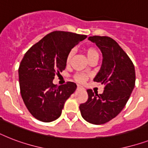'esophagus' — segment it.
Listing matches in <instances>:
<instances>
[{"label": "esophagus", "mask_w": 148, "mask_h": 148, "mask_svg": "<svg viewBox=\"0 0 148 148\" xmlns=\"http://www.w3.org/2000/svg\"><path fill=\"white\" fill-rule=\"evenodd\" d=\"M77 90H84V88L81 85H77Z\"/></svg>", "instance_id": "obj_1"}]
</instances>
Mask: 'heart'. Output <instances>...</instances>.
Here are the masks:
<instances>
[{"mask_svg":"<svg viewBox=\"0 0 148 148\" xmlns=\"http://www.w3.org/2000/svg\"><path fill=\"white\" fill-rule=\"evenodd\" d=\"M74 54V51H70L69 53L67 54V59H66V62L67 64H69L70 60L71 59L72 56ZM86 55L88 57V60H90V59H92V58H98V51L97 50L94 48V47H89L88 49L86 50ZM74 78L76 80L77 82H84V81L86 80V76L83 75V74H77L74 77Z\"/></svg>","mask_w":148,"mask_h":148,"instance_id":"b5f03b06","label":"heart"}]
</instances>
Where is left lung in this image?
Listing matches in <instances>:
<instances>
[{"instance_id": "obj_1", "label": "left lung", "mask_w": 148, "mask_h": 148, "mask_svg": "<svg viewBox=\"0 0 148 148\" xmlns=\"http://www.w3.org/2000/svg\"><path fill=\"white\" fill-rule=\"evenodd\" d=\"M88 40L100 48L103 60L94 81L105 84L101 95L87 90L88 101L80 104L81 116L93 124L110 121L126 105L135 85L133 63L114 39L106 36H93Z\"/></svg>"}]
</instances>
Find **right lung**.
Listing matches in <instances>:
<instances>
[{"instance_id":"obj_1","label":"right lung","mask_w":148,"mask_h":148,"mask_svg":"<svg viewBox=\"0 0 148 148\" xmlns=\"http://www.w3.org/2000/svg\"><path fill=\"white\" fill-rule=\"evenodd\" d=\"M86 35L53 31L27 51L18 69L20 90L27 110L36 119L51 122L60 117L65 101L75 91L77 84H53L55 74L66 67L67 54Z\"/></svg>"}]
</instances>
